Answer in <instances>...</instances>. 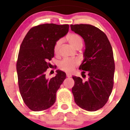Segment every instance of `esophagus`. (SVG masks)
<instances>
[{
    "label": "esophagus",
    "mask_w": 130,
    "mask_h": 130,
    "mask_svg": "<svg viewBox=\"0 0 130 130\" xmlns=\"http://www.w3.org/2000/svg\"><path fill=\"white\" fill-rule=\"evenodd\" d=\"M66 76H67V77H70L71 76H72V75H71L70 74L68 73H66Z\"/></svg>",
    "instance_id": "obj_1"
}]
</instances>
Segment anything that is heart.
<instances>
[{
	"label": "heart",
	"mask_w": 130,
	"mask_h": 130,
	"mask_svg": "<svg viewBox=\"0 0 130 130\" xmlns=\"http://www.w3.org/2000/svg\"><path fill=\"white\" fill-rule=\"evenodd\" d=\"M68 41L72 47L77 48L79 47H82L83 45V40L79 35L76 34H71L68 36ZM62 43V40L60 39L57 41L54 44V52L55 54H58L59 52L60 46ZM79 60L78 59H68L64 58L59 63V67L61 70L67 73H72L74 68L79 64Z\"/></svg>",
	"instance_id": "1"
}]
</instances>
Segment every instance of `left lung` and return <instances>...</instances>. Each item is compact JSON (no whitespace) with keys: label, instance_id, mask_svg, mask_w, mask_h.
I'll return each instance as SVG.
<instances>
[{"label":"left lung","instance_id":"8db88e82","mask_svg":"<svg viewBox=\"0 0 130 130\" xmlns=\"http://www.w3.org/2000/svg\"><path fill=\"white\" fill-rule=\"evenodd\" d=\"M72 31L84 40V60L80 66L82 75L88 80L73 76L72 88L74 102L79 107L88 111L102 108L107 102L112 90L115 63L112 48L104 32L89 24L70 25Z\"/></svg>","mask_w":130,"mask_h":130}]
</instances>
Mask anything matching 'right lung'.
I'll list each match as a JSON object with an SVG mask.
<instances>
[{
    "label": "right lung",
    "instance_id": "obj_1",
    "mask_svg": "<svg viewBox=\"0 0 130 130\" xmlns=\"http://www.w3.org/2000/svg\"><path fill=\"white\" fill-rule=\"evenodd\" d=\"M69 25L45 24L34 26L21 44L17 63L19 91L23 101L34 111H43L56 102V92L66 74L57 70L50 79L45 72L54 57V44L69 31Z\"/></svg>",
    "mask_w": 130,
    "mask_h": 130
}]
</instances>
